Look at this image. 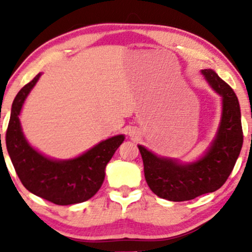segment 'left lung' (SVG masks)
<instances>
[{"instance_id": "8db88e82", "label": "left lung", "mask_w": 252, "mask_h": 252, "mask_svg": "<svg viewBox=\"0 0 252 252\" xmlns=\"http://www.w3.org/2000/svg\"><path fill=\"white\" fill-rule=\"evenodd\" d=\"M201 73L222 99L218 132L206 154L193 163L158 158L138 146L144 166V178L156 195L170 201L192 200L219 189L232 172L243 144V129L238 98L230 85L213 70Z\"/></svg>"}]
</instances>
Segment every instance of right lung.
<instances>
[{"instance_id":"obj_1","label":"right lung","mask_w":252,"mask_h":252,"mask_svg":"<svg viewBox=\"0 0 252 252\" xmlns=\"http://www.w3.org/2000/svg\"><path fill=\"white\" fill-rule=\"evenodd\" d=\"M41 74L19 91L11 105L5 146L22 185L30 192L57 205H73L92 198L102 186L105 167L124 141L117 135L102 141L72 160H52L32 148L26 141L19 115L26 97Z\"/></svg>"}]
</instances>
